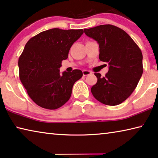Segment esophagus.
<instances>
[{
  "instance_id": "34e87169",
  "label": "esophagus",
  "mask_w": 158,
  "mask_h": 158,
  "mask_svg": "<svg viewBox=\"0 0 158 158\" xmlns=\"http://www.w3.org/2000/svg\"><path fill=\"white\" fill-rule=\"evenodd\" d=\"M92 73L89 71H82V75H83V76H89V75H91Z\"/></svg>"
}]
</instances>
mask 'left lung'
Here are the masks:
<instances>
[{
  "label": "left lung",
  "instance_id": "8db88e82",
  "mask_svg": "<svg viewBox=\"0 0 158 158\" xmlns=\"http://www.w3.org/2000/svg\"><path fill=\"white\" fill-rule=\"evenodd\" d=\"M84 31L99 44V60L110 65L104 77L94 73L98 82L92 87V94L106 105H118L132 94L142 76L141 51L125 31L114 25H99Z\"/></svg>",
  "mask_w": 158,
  "mask_h": 158
}]
</instances>
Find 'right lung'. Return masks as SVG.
Instances as JSON below:
<instances>
[{
	"mask_svg": "<svg viewBox=\"0 0 158 158\" xmlns=\"http://www.w3.org/2000/svg\"><path fill=\"white\" fill-rule=\"evenodd\" d=\"M83 30L54 28L31 37L18 60L19 76L30 98L38 106L56 110L69 101L75 82L82 76L81 70L60 75L73 43Z\"/></svg>",
	"mask_w": 158,
	"mask_h": 158,
	"instance_id": "add662e5",
	"label": "right lung"
}]
</instances>
